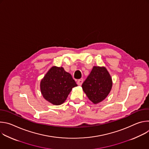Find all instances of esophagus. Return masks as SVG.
Returning a JSON list of instances; mask_svg holds the SVG:
<instances>
[{"label":"esophagus","mask_w":149,"mask_h":149,"mask_svg":"<svg viewBox=\"0 0 149 149\" xmlns=\"http://www.w3.org/2000/svg\"><path fill=\"white\" fill-rule=\"evenodd\" d=\"M82 82H83V79H79L77 81V84L78 85V86H81V85H82Z\"/></svg>","instance_id":"obj_1"}]
</instances>
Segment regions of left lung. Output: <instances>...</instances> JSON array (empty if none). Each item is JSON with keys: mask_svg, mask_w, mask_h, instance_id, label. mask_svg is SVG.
<instances>
[{"mask_svg": "<svg viewBox=\"0 0 149 149\" xmlns=\"http://www.w3.org/2000/svg\"><path fill=\"white\" fill-rule=\"evenodd\" d=\"M112 87V79L105 67H94L90 75L82 84V88L93 103L104 100L110 93Z\"/></svg>", "mask_w": 149, "mask_h": 149, "instance_id": "left-lung-1", "label": "left lung"}]
</instances>
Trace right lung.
<instances>
[{"label":"right lung","mask_w":149,"mask_h":149,"mask_svg":"<svg viewBox=\"0 0 149 149\" xmlns=\"http://www.w3.org/2000/svg\"><path fill=\"white\" fill-rule=\"evenodd\" d=\"M40 86L45 100L54 105H60L77 84L71 75L62 67H53L42 79Z\"/></svg>","instance_id":"obj_1"}]
</instances>
